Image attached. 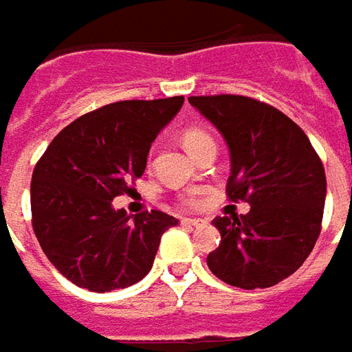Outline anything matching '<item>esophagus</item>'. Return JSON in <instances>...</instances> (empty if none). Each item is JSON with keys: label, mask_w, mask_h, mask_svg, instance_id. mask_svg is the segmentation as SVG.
Listing matches in <instances>:
<instances>
[{"label": "esophagus", "mask_w": 352, "mask_h": 352, "mask_svg": "<svg viewBox=\"0 0 352 352\" xmlns=\"http://www.w3.org/2000/svg\"><path fill=\"white\" fill-rule=\"evenodd\" d=\"M182 223L186 227H192V229H199V227H206L208 221L206 219H182Z\"/></svg>", "instance_id": "obj_1"}]
</instances>
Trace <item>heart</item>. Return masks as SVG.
Instances as JSON below:
<instances>
[{"mask_svg":"<svg viewBox=\"0 0 352 352\" xmlns=\"http://www.w3.org/2000/svg\"><path fill=\"white\" fill-rule=\"evenodd\" d=\"M204 139H210L206 133H201V131H188L186 135H184V144H186V148H192L196 142L204 141ZM184 204L188 206V208H196L201 204V192H192V194H188V196L184 197Z\"/></svg>","mask_w":352,"mask_h":352,"instance_id":"1","label":"heart"}]
</instances>
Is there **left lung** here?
<instances>
[{
	"mask_svg": "<svg viewBox=\"0 0 352 352\" xmlns=\"http://www.w3.org/2000/svg\"><path fill=\"white\" fill-rule=\"evenodd\" d=\"M188 102L229 148L227 196L247 215L215 217L219 247L210 270L243 290L270 288L294 274L316 247L327 194L325 170L290 117L245 96H194Z\"/></svg>",
	"mask_w": 352,
	"mask_h": 352,
	"instance_id": "left-lung-1",
	"label": "left lung"
}]
</instances>
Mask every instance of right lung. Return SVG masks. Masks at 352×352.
Here are the masks:
<instances>
[{
  "label": "right lung",
  "instance_id": "1",
  "mask_svg": "<svg viewBox=\"0 0 352 352\" xmlns=\"http://www.w3.org/2000/svg\"><path fill=\"white\" fill-rule=\"evenodd\" d=\"M184 98L131 100L78 117L52 139L31 180L33 229L47 258L76 286L123 290L153 268L162 233L178 219L162 211L135 217L113 208L141 178L156 135Z\"/></svg>",
  "mask_w": 352,
  "mask_h": 352
}]
</instances>
